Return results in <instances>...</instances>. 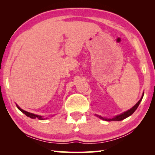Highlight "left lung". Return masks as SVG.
Returning <instances> with one entry per match:
<instances>
[{
	"label": "left lung",
	"instance_id": "1",
	"mask_svg": "<svg viewBox=\"0 0 155 155\" xmlns=\"http://www.w3.org/2000/svg\"><path fill=\"white\" fill-rule=\"evenodd\" d=\"M143 94H144V93L142 94V96H141L140 101H139L137 103H136L135 105L132 107V108L127 110V111H126L122 113V114H120L119 115H115V116H114V117H111V118H107V117H102L101 115H98L97 114H95V115L97 117H98L100 119H102L103 120H105V121H121V120L127 118V117H129L130 115H132L133 113L135 111V110L137 109L139 104H140V103H141V100H142V98H143Z\"/></svg>",
	"mask_w": 155,
	"mask_h": 155
}]
</instances>
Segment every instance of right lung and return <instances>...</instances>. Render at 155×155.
Returning <instances> with one entry per match:
<instances>
[{
  "label": "right lung",
  "instance_id": "1",
  "mask_svg": "<svg viewBox=\"0 0 155 155\" xmlns=\"http://www.w3.org/2000/svg\"><path fill=\"white\" fill-rule=\"evenodd\" d=\"M16 106L18 107V109L20 110V111H22L23 114H25L27 116L31 117V118L32 119H35V118H38L39 120H45V118H44V116H42V115H37V114H32V113H29L28 111H25V110H23L20 108V107L18 105V104H16Z\"/></svg>",
  "mask_w": 155,
  "mask_h": 155
}]
</instances>
